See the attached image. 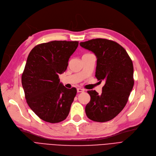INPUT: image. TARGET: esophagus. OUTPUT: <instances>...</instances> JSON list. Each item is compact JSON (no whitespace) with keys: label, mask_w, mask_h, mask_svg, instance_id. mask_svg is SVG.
Returning <instances> with one entry per match:
<instances>
[{"label":"esophagus","mask_w":156,"mask_h":156,"mask_svg":"<svg viewBox=\"0 0 156 156\" xmlns=\"http://www.w3.org/2000/svg\"><path fill=\"white\" fill-rule=\"evenodd\" d=\"M77 91L78 93H80V92H83L84 90L83 89H82V88H77Z\"/></svg>","instance_id":"1"}]
</instances>
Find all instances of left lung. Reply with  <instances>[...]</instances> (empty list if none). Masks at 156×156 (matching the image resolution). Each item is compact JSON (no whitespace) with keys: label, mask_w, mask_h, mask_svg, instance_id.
Here are the masks:
<instances>
[{"label":"left lung","mask_w":156,"mask_h":156,"mask_svg":"<svg viewBox=\"0 0 156 156\" xmlns=\"http://www.w3.org/2000/svg\"><path fill=\"white\" fill-rule=\"evenodd\" d=\"M80 45L95 54V77L105 82L101 95L95 90L88 91L91 99L86 114L93 121H109L126 106L133 90V61L126 50L114 41L97 38L80 42Z\"/></svg>","instance_id":"1"}]
</instances>
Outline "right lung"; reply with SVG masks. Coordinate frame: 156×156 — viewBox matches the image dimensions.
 Instances as JSON below:
<instances>
[{"label":"right lung","mask_w":156,"mask_h":156,"mask_svg":"<svg viewBox=\"0 0 156 156\" xmlns=\"http://www.w3.org/2000/svg\"><path fill=\"white\" fill-rule=\"evenodd\" d=\"M79 41H52L35 46L30 52L22 75L27 104L43 121L65 120L77 93L60 83L59 74L67 68L68 60Z\"/></svg>","instance_id":"right-lung-1"}]
</instances>
